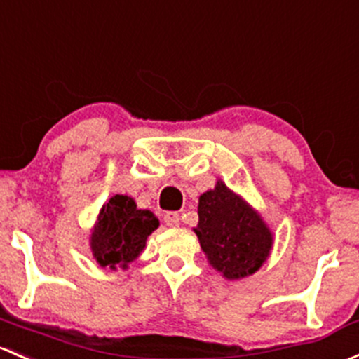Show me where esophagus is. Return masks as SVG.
Here are the masks:
<instances>
[{"label":"esophagus","instance_id":"obj_1","mask_svg":"<svg viewBox=\"0 0 359 359\" xmlns=\"http://www.w3.org/2000/svg\"><path fill=\"white\" fill-rule=\"evenodd\" d=\"M163 222L168 225V227H179L180 225V215L177 211H167L163 215Z\"/></svg>","mask_w":359,"mask_h":359}]
</instances>
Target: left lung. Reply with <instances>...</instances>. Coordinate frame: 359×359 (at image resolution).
<instances>
[{
    "label": "left lung",
    "instance_id": "obj_1",
    "mask_svg": "<svg viewBox=\"0 0 359 359\" xmlns=\"http://www.w3.org/2000/svg\"><path fill=\"white\" fill-rule=\"evenodd\" d=\"M198 215L196 236L211 265L224 277L230 280L248 277L269 258L270 230L224 182L199 198Z\"/></svg>",
    "mask_w": 359,
    "mask_h": 359
}]
</instances>
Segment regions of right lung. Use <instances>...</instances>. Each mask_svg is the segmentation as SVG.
Segmentation results:
<instances>
[{"instance_id": "add662e5", "label": "right lung", "mask_w": 359, "mask_h": 359, "mask_svg": "<svg viewBox=\"0 0 359 359\" xmlns=\"http://www.w3.org/2000/svg\"><path fill=\"white\" fill-rule=\"evenodd\" d=\"M158 218L148 210H137L134 199L113 196L100 213L90 248L101 266L126 269L146 246V239L158 227Z\"/></svg>"}]
</instances>
